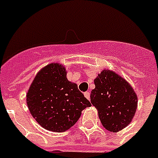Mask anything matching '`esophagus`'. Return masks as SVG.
I'll list each match as a JSON object with an SVG mask.
<instances>
[{
  "label": "esophagus",
  "instance_id": "1",
  "mask_svg": "<svg viewBox=\"0 0 158 158\" xmlns=\"http://www.w3.org/2000/svg\"><path fill=\"white\" fill-rule=\"evenodd\" d=\"M84 97H85L87 99L90 100V93H89V92H85V93H84Z\"/></svg>",
  "mask_w": 158,
  "mask_h": 158
}]
</instances>
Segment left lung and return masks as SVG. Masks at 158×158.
<instances>
[{
	"label": "left lung",
	"instance_id": "8db88e82",
	"mask_svg": "<svg viewBox=\"0 0 158 158\" xmlns=\"http://www.w3.org/2000/svg\"><path fill=\"white\" fill-rule=\"evenodd\" d=\"M94 84L90 99L103 127L114 133L123 130L131 122L137 109L138 98L133 88L109 69L102 70Z\"/></svg>",
	"mask_w": 158,
	"mask_h": 158
}]
</instances>
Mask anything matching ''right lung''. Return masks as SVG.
<instances>
[{
    "mask_svg": "<svg viewBox=\"0 0 158 158\" xmlns=\"http://www.w3.org/2000/svg\"><path fill=\"white\" fill-rule=\"evenodd\" d=\"M31 115L44 129L64 132L73 126L90 102L68 81L62 64L52 63L41 69L26 96Z\"/></svg>",
    "mask_w": 158,
    "mask_h": 158,
    "instance_id": "1",
    "label": "right lung"
}]
</instances>
